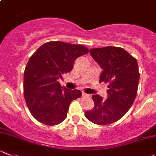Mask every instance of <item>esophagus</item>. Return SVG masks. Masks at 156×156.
<instances>
[{
	"mask_svg": "<svg viewBox=\"0 0 156 156\" xmlns=\"http://www.w3.org/2000/svg\"><path fill=\"white\" fill-rule=\"evenodd\" d=\"M91 96V95L90 94H86V93H83L82 94V97H87V98H89V97H90Z\"/></svg>",
	"mask_w": 156,
	"mask_h": 156,
	"instance_id": "esophagus-1",
	"label": "esophagus"
}]
</instances>
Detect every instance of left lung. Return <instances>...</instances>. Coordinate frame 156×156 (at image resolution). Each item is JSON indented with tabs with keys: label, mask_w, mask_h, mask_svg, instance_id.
<instances>
[{
	"label": "left lung",
	"mask_w": 156,
	"mask_h": 156,
	"mask_svg": "<svg viewBox=\"0 0 156 156\" xmlns=\"http://www.w3.org/2000/svg\"><path fill=\"white\" fill-rule=\"evenodd\" d=\"M90 53L103 69L100 82L109 83L108 97L104 100L93 95L94 107L84 115L95 124H110L122 118L135 101L140 80L138 63L120 47L95 48L90 49Z\"/></svg>",
	"instance_id": "left-lung-1"
}]
</instances>
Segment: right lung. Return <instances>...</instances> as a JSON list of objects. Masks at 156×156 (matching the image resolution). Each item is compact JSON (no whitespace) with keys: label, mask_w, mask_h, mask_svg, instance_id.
Here are the masks:
<instances>
[{"label":"right lung","mask_w":156,"mask_h":156,"mask_svg":"<svg viewBox=\"0 0 156 156\" xmlns=\"http://www.w3.org/2000/svg\"><path fill=\"white\" fill-rule=\"evenodd\" d=\"M88 52L83 45L52 41L32 55L24 71L23 94L36 120L48 126L64 121L71 102L82 94L79 90L62 87L58 79L72 70L77 58Z\"/></svg>","instance_id":"1"}]
</instances>
